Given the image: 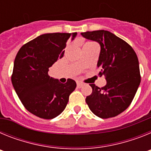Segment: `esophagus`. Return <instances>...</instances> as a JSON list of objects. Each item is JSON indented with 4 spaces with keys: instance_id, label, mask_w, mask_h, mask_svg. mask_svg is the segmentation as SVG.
<instances>
[{
    "instance_id": "obj_1",
    "label": "esophagus",
    "mask_w": 151,
    "mask_h": 151,
    "mask_svg": "<svg viewBox=\"0 0 151 151\" xmlns=\"http://www.w3.org/2000/svg\"><path fill=\"white\" fill-rule=\"evenodd\" d=\"M84 84L82 83V82H77V87L78 88H82V86H83Z\"/></svg>"
}]
</instances>
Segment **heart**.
Listing matches in <instances>:
<instances>
[{"mask_svg":"<svg viewBox=\"0 0 151 151\" xmlns=\"http://www.w3.org/2000/svg\"><path fill=\"white\" fill-rule=\"evenodd\" d=\"M87 43H88V44H94V43H93V42H87Z\"/></svg>","mask_w":151,"mask_h":151,"instance_id":"obj_1","label":"heart"}]
</instances>
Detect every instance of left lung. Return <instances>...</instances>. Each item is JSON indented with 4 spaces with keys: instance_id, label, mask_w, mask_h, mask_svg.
<instances>
[{
    "instance_id": "left-lung-1",
    "label": "left lung",
    "mask_w": 151,
    "mask_h": 151,
    "mask_svg": "<svg viewBox=\"0 0 151 151\" xmlns=\"http://www.w3.org/2000/svg\"><path fill=\"white\" fill-rule=\"evenodd\" d=\"M101 45L97 68L105 76L102 88L91 84L92 93L85 101L94 114L102 119L114 117L131 104L141 82L139 63L133 48L124 40L104 30L81 33Z\"/></svg>"
}]
</instances>
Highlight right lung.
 <instances>
[{
    "label": "right lung",
    "instance_id": "right-lung-1",
    "mask_svg": "<svg viewBox=\"0 0 151 151\" xmlns=\"http://www.w3.org/2000/svg\"><path fill=\"white\" fill-rule=\"evenodd\" d=\"M76 35H41L22 45L16 56L12 84L25 108L36 116L50 119L59 116L76 87L71 78L63 84L48 75L49 68L63 56L68 40Z\"/></svg>",
    "mask_w": 151,
    "mask_h": 151
}]
</instances>
